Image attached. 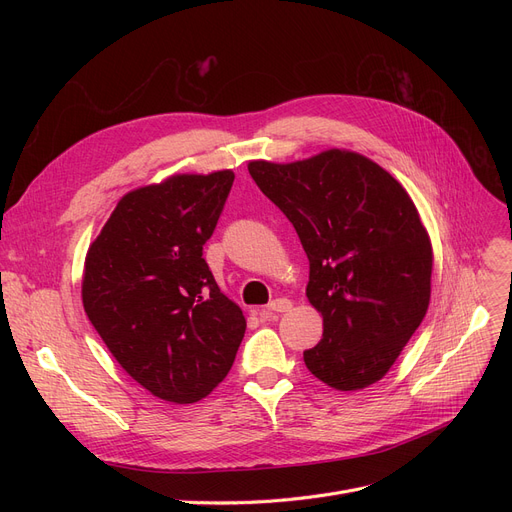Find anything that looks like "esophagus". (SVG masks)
<instances>
[{
	"label": "esophagus",
	"mask_w": 512,
	"mask_h": 512,
	"mask_svg": "<svg viewBox=\"0 0 512 512\" xmlns=\"http://www.w3.org/2000/svg\"><path fill=\"white\" fill-rule=\"evenodd\" d=\"M290 309H292V301H288V299H276V301H272L267 307L257 309V315H259V317H267V315H272V313H284V311H290Z\"/></svg>",
	"instance_id": "34e87169"
}]
</instances>
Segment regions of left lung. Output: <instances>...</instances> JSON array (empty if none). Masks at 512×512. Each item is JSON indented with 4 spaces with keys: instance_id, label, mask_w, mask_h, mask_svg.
<instances>
[{
    "instance_id": "obj_1",
    "label": "left lung",
    "mask_w": 512,
    "mask_h": 512,
    "mask_svg": "<svg viewBox=\"0 0 512 512\" xmlns=\"http://www.w3.org/2000/svg\"><path fill=\"white\" fill-rule=\"evenodd\" d=\"M249 174L297 230L309 259L307 299L324 336L303 353L317 380L363 390L390 371L425 317L434 251L402 184L369 157L328 149Z\"/></svg>"
}]
</instances>
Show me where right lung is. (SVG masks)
Here are the masks:
<instances>
[{"label": "right lung", "mask_w": 512, "mask_h": 512, "mask_svg": "<svg viewBox=\"0 0 512 512\" xmlns=\"http://www.w3.org/2000/svg\"><path fill=\"white\" fill-rule=\"evenodd\" d=\"M232 170L174 174L126 193L91 242L83 307L114 359L153 396L191 405L218 386L247 330L203 245Z\"/></svg>", "instance_id": "right-lung-1"}]
</instances>
